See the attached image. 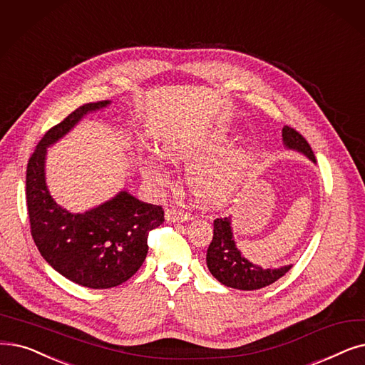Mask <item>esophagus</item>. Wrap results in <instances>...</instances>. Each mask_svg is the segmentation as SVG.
Listing matches in <instances>:
<instances>
[{"mask_svg": "<svg viewBox=\"0 0 365 365\" xmlns=\"http://www.w3.org/2000/svg\"><path fill=\"white\" fill-rule=\"evenodd\" d=\"M165 219L167 220H171V222H179V220H187V219H191V213H187V212H185V210H182V209H168L167 212H165Z\"/></svg>", "mask_w": 365, "mask_h": 365, "instance_id": "esophagus-1", "label": "esophagus"}]
</instances>
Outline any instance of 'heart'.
I'll list each match as a JSON object with an SVG mask.
<instances>
[{
  "label": "heart",
  "instance_id": "obj_1",
  "mask_svg": "<svg viewBox=\"0 0 365 365\" xmlns=\"http://www.w3.org/2000/svg\"><path fill=\"white\" fill-rule=\"evenodd\" d=\"M220 138L219 135L212 141H173L163 150L173 164H191L186 171L187 186L198 201L209 207L225 204L239 192L247 171V158L242 152H225L210 158L219 149ZM146 176L158 185L168 180L164 168L153 160L146 165Z\"/></svg>",
  "mask_w": 365,
  "mask_h": 365
}]
</instances>
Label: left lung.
Returning a JSON list of instances; mask_svg holds the SVG:
<instances>
[{
	"mask_svg": "<svg viewBox=\"0 0 365 365\" xmlns=\"http://www.w3.org/2000/svg\"><path fill=\"white\" fill-rule=\"evenodd\" d=\"M283 143L288 149L304 153L309 160L316 163L314 153L307 140L291 126L284 125L282 130ZM207 267L210 273L225 287L240 291H255L274 283L291 270V265L280 268H264L249 262L237 249L232 231L231 217H216L213 222V239L207 249Z\"/></svg>",
	"mask_w": 365,
	"mask_h": 365,
	"instance_id": "8db88e82",
	"label": "left lung"
}]
</instances>
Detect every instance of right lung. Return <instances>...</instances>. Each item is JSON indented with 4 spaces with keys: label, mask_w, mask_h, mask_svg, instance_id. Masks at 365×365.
<instances>
[{
    "label": "right lung",
    "mask_w": 365,
    "mask_h": 365,
    "mask_svg": "<svg viewBox=\"0 0 365 365\" xmlns=\"http://www.w3.org/2000/svg\"><path fill=\"white\" fill-rule=\"evenodd\" d=\"M108 101L88 103L52 126L38 141L26 167V207L31 235L41 257L68 280L92 289L118 287L133 277L148 255V237L164 222L161 205L128 192L85 213L59 207L44 179L46 148L64 137L86 113Z\"/></svg>",
    "instance_id": "right-lung-1"
}]
</instances>
